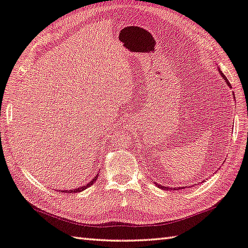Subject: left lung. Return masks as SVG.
I'll return each instance as SVG.
<instances>
[{
	"instance_id": "obj_1",
	"label": "left lung",
	"mask_w": 248,
	"mask_h": 248,
	"mask_svg": "<svg viewBox=\"0 0 248 248\" xmlns=\"http://www.w3.org/2000/svg\"><path fill=\"white\" fill-rule=\"evenodd\" d=\"M219 73H220V75L222 76V78H223L224 80H226V82L228 83L229 87H231V84H230V82H229V80L226 78V76H224V75L221 73V70H220V69H219ZM156 186H157V183H156ZM158 186L161 187V188H164V190H168V187H166V186ZM180 188H181V187H180ZM169 190H170V187H169ZM175 190H177V188H175Z\"/></svg>"
}]
</instances>
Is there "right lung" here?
Returning a JSON list of instances; mask_svg holds the SVG:
<instances>
[{
  "mask_svg": "<svg viewBox=\"0 0 248 248\" xmlns=\"http://www.w3.org/2000/svg\"><path fill=\"white\" fill-rule=\"evenodd\" d=\"M97 177H98V174H96L95 177H94V179L92 180L91 182H89V183H87L85 184V186H81V187H78V188H75V190H69V191H62V192H65V193H76V192H81V191H83V190H85V188L87 187H89V186H91L92 184H94V182L96 181L97 180Z\"/></svg>",
  "mask_w": 248,
  "mask_h": 248,
  "instance_id": "add662e5",
  "label": "right lung"
}]
</instances>
